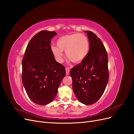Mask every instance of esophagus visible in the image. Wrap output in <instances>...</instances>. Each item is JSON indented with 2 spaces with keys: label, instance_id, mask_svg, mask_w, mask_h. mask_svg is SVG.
Returning a JSON list of instances; mask_svg holds the SVG:
<instances>
[{
  "label": "esophagus",
  "instance_id": "esophagus-1",
  "mask_svg": "<svg viewBox=\"0 0 134 134\" xmlns=\"http://www.w3.org/2000/svg\"><path fill=\"white\" fill-rule=\"evenodd\" d=\"M65 70H66V75L69 74V72H70V68H69V67H66Z\"/></svg>",
  "mask_w": 134,
  "mask_h": 134
}]
</instances>
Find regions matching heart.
Instances as JSON below:
<instances>
[{
	"instance_id": "obj_1",
	"label": "heart",
	"mask_w": 134,
	"mask_h": 134,
	"mask_svg": "<svg viewBox=\"0 0 134 134\" xmlns=\"http://www.w3.org/2000/svg\"><path fill=\"white\" fill-rule=\"evenodd\" d=\"M58 47L52 46L51 50L56 60H63V52L67 58L74 63H79L85 59L89 51V41L82 34H72L62 36L57 40Z\"/></svg>"
}]
</instances>
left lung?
I'll list each match as a JSON object with an SVG mask.
<instances>
[{
  "instance_id": "left-lung-1",
  "label": "left lung",
  "mask_w": 134,
  "mask_h": 134,
  "mask_svg": "<svg viewBox=\"0 0 134 134\" xmlns=\"http://www.w3.org/2000/svg\"><path fill=\"white\" fill-rule=\"evenodd\" d=\"M85 32L89 38V53L81 63L71 69L70 75L77 99L91 105L100 99L108 82V57L100 39L92 31Z\"/></svg>"
}]
</instances>
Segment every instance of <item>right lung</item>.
Returning <instances> with one entry per match:
<instances>
[{
    "label": "right lung",
    "instance_id": "obj_1",
    "mask_svg": "<svg viewBox=\"0 0 134 134\" xmlns=\"http://www.w3.org/2000/svg\"><path fill=\"white\" fill-rule=\"evenodd\" d=\"M57 34L47 30L36 34L27 44L23 58V85L29 99L40 105L54 100L66 74L65 67L55 61L51 50V39Z\"/></svg>",
    "mask_w": 134,
    "mask_h": 134
}]
</instances>
